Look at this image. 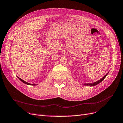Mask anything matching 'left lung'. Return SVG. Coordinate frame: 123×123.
Masks as SVG:
<instances>
[{
	"label": "left lung",
	"mask_w": 123,
	"mask_h": 123,
	"mask_svg": "<svg viewBox=\"0 0 123 123\" xmlns=\"http://www.w3.org/2000/svg\"><path fill=\"white\" fill-rule=\"evenodd\" d=\"M107 74H106L103 77L102 79H101L100 80H98V81H96V82H94V83H89V84H86V85H90L91 86H95V85H97V84H99V83H100L102 81H103L104 80V79H105V78L106 77V76H107Z\"/></svg>",
	"instance_id": "1"
}]
</instances>
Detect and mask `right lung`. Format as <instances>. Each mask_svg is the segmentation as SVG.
Wrapping results in <instances>:
<instances>
[{"instance_id": "obj_1", "label": "right lung", "mask_w": 123, "mask_h": 123, "mask_svg": "<svg viewBox=\"0 0 123 123\" xmlns=\"http://www.w3.org/2000/svg\"><path fill=\"white\" fill-rule=\"evenodd\" d=\"M18 78L19 79V80H20L22 82H23V83H25V84H27V85H33V84H30V83H27V82H25V81H24L23 80H22V79H21V78H18Z\"/></svg>"}]
</instances>
